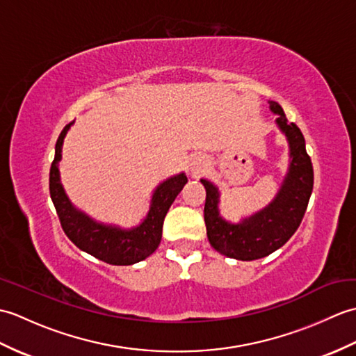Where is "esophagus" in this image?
Instances as JSON below:
<instances>
[{"label":"esophagus","mask_w":356,"mask_h":356,"mask_svg":"<svg viewBox=\"0 0 356 356\" xmlns=\"http://www.w3.org/2000/svg\"><path fill=\"white\" fill-rule=\"evenodd\" d=\"M207 165L208 163H207V159L205 157H194L193 161H191L190 168H191L194 176H197V174H200L203 170L207 168Z\"/></svg>","instance_id":"obj_1"}]
</instances>
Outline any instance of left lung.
<instances>
[{"instance_id":"left-lung-1","label":"left lung","mask_w":356,"mask_h":356,"mask_svg":"<svg viewBox=\"0 0 356 356\" xmlns=\"http://www.w3.org/2000/svg\"><path fill=\"white\" fill-rule=\"evenodd\" d=\"M270 110L278 115L277 124L289 140L291 166L275 200L260 213L238 225L225 222L218 216L217 188L202 179L207 190L205 216L207 236L211 246L231 259L251 261L261 259L282 248L303 220L314 188V168L306 151L303 133L293 122L287 120L283 108L274 101Z\"/></svg>"}]
</instances>
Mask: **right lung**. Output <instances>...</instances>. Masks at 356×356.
I'll list each match as a JSON object with an SVG mask.
<instances>
[{"instance_id":"obj_1","label":"right lung","mask_w":356,"mask_h":356,"mask_svg":"<svg viewBox=\"0 0 356 356\" xmlns=\"http://www.w3.org/2000/svg\"><path fill=\"white\" fill-rule=\"evenodd\" d=\"M73 122L67 124L59 134L55 147V159L50 166V197L55 205L56 214L61 222L65 236L82 251L96 257L108 264L116 266H127L138 261L145 260L148 255L153 254L162 238V226L165 216L172 205L174 199L182 191L188 182L185 174H179L157 186L151 200V208L138 228L120 229L115 226H105L96 223L84 213L74 209L70 200L67 199L64 188L59 180L58 162L61 161L63 142L67 131Z\"/></svg>"}]
</instances>
